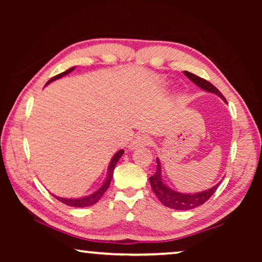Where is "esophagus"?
<instances>
[{"instance_id":"34e87169","label":"esophagus","mask_w":262,"mask_h":262,"mask_svg":"<svg viewBox=\"0 0 262 262\" xmlns=\"http://www.w3.org/2000/svg\"><path fill=\"white\" fill-rule=\"evenodd\" d=\"M150 143H151V140H150L149 136L139 135L132 141V143L128 145V148H129L130 150H134V149L141 148V147H145V145H149Z\"/></svg>"}]
</instances>
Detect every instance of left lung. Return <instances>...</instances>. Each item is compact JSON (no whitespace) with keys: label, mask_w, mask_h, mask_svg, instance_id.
<instances>
[{"label":"left lung","mask_w":262,"mask_h":262,"mask_svg":"<svg viewBox=\"0 0 262 262\" xmlns=\"http://www.w3.org/2000/svg\"><path fill=\"white\" fill-rule=\"evenodd\" d=\"M184 74L194 84H196L199 88L202 89V90L217 95L219 97H221L225 103H227V100H225V98L223 97V95L221 94L219 89L212 85L210 82H208L206 79L199 77L196 75H194L189 72H184ZM220 184L221 183L215 185L214 187H211L207 190H202V192H198V193L177 192V190L171 189L163 181L162 166L158 158H157V170L155 172L154 176L150 177V185H151V188L154 190V193L156 194V196L158 198V200L161 201L165 207L172 208V209H177V210H189V209H193V208H196L199 206L203 205V203H205L207 200H209V198L215 193V190L217 189V187H219Z\"/></svg>","instance_id":"1"}]
</instances>
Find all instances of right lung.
<instances>
[{
    "mask_svg": "<svg viewBox=\"0 0 262 262\" xmlns=\"http://www.w3.org/2000/svg\"><path fill=\"white\" fill-rule=\"evenodd\" d=\"M75 69V67H72L69 68L68 70H66V72L61 73L59 75H56V76H54L53 78H51L50 81L47 82L51 83L53 81H55V79H59L61 77L66 76V75L72 73L73 70ZM125 152V150H119V151H117V154L114 155V156L112 157V159H111L110 162V165H108V168H107V176H106V179L104 181V184L101 185V187L99 189H97L96 192H94L90 195H86V196H83V198H77V199H67V198H60V196H55V195H53L55 199H57V200L61 201L62 203H64V205L67 206H70V207H75V208H83V207H89V206H94L95 203H97L99 201V199L103 196L104 193L107 190L108 186L111 184V180H112V177H113V171L115 168V165H117V163L119 162V159H120V157L122 156V154Z\"/></svg>",
    "mask_w": 262,
    "mask_h": 262,
    "instance_id": "1",
    "label": "right lung"
}]
</instances>
